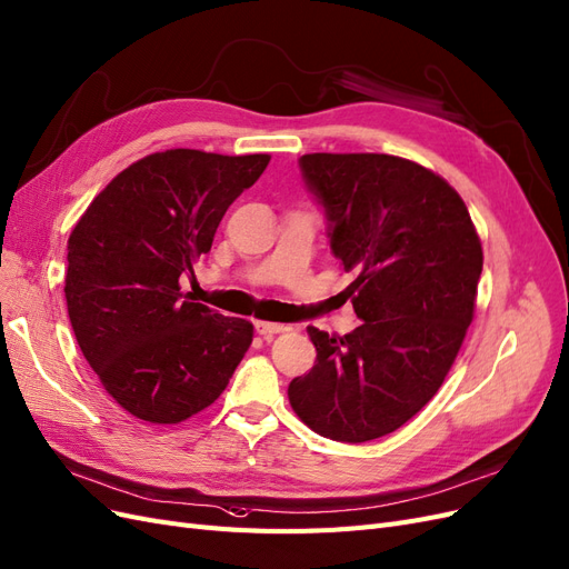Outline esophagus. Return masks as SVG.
Wrapping results in <instances>:
<instances>
[{"instance_id": "1", "label": "esophagus", "mask_w": 569, "mask_h": 569, "mask_svg": "<svg viewBox=\"0 0 569 569\" xmlns=\"http://www.w3.org/2000/svg\"><path fill=\"white\" fill-rule=\"evenodd\" d=\"M254 331H258L264 338H271L277 333H283L286 326L283 323H271V321H254Z\"/></svg>"}]
</instances>
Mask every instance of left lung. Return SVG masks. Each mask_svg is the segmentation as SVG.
Instances as JSON below:
<instances>
[{
  "label": "left lung",
  "mask_w": 569,
  "mask_h": 569,
  "mask_svg": "<svg viewBox=\"0 0 569 569\" xmlns=\"http://www.w3.org/2000/svg\"><path fill=\"white\" fill-rule=\"evenodd\" d=\"M300 170L333 254L357 277L345 296L361 326L342 338L309 326L317 361L288 399L315 432L369 442L442 388L475 315L482 243L463 198L413 160L307 153Z\"/></svg>",
  "instance_id": "obj_1"
}]
</instances>
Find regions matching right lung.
Instances as JSON below:
<instances>
[{
    "instance_id": "add662e5",
    "label": "right lung",
    "mask_w": 569,
    "mask_h": 569,
    "mask_svg": "<svg viewBox=\"0 0 569 569\" xmlns=\"http://www.w3.org/2000/svg\"><path fill=\"white\" fill-rule=\"evenodd\" d=\"M269 160L151 153L122 170L72 229L70 326L106 392L134 418L172 426L208 409L248 352L252 323L191 302L179 279L210 252L227 208Z\"/></svg>"
}]
</instances>
